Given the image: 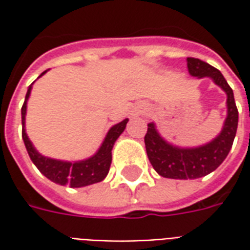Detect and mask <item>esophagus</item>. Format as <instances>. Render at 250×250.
Listing matches in <instances>:
<instances>
[{
	"instance_id": "34e87169",
	"label": "esophagus",
	"mask_w": 250,
	"mask_h": 250,
	"mask_svg": "<svg viewBox=\"0 0 250 250\" xmlns=\"http://www.w3.org/2000/svg\"><path fill=\"white\" fill-rule=\"evenodd\" d=\"M142 111H143V108H142V107H139V109H138V114H139V112H142Z\"/></svg>"
}]
</instances>
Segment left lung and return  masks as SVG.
<instances>
[{"label": "left lung", "mask_w": 250, "mask_h": 250, "mask_svg": "<svg viewBox=\"0 0 250 250\" xmlns=\"http://www.w3.org/2000/svg\"><path fill=\"white\" fill-rule=\"evenodd\" d=\"M188 68L191 76L211 77L228 95V116L221 134L214 141L195 148H179L163 141L150 123L145 135L147 157L159 175L173 179H195L208 175L225 161L230 151L238 125V109L233 89L217 68L199 59L188 57Z\"/></svg>", "instance_id": "left-lung-1"}]
</instances>
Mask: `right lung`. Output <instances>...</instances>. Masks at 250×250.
<instances>
[{
	"mask_svg": "<svg viewBox=\"0 0 250 250\" xmlns=\"http://www.w3.org/2000/svg\"><path fill=\"white\" fill-rule=\"evenodd\" d=\"M45 72H42L40 76H42ZM30 89H32V87L28 88L25 102L22 104V108H21V115H22V139H24L26 151L29 154L32 162L36 165V167L39 168L46 178L51 179L52 182L59 185H68L71 188H83V186H88V185L103 181L105 178V175L108 174L111 161H112L111 150H112L116 139L125 131L128 119H125L123 122L115 125L114 127H111L108 134L105 136V139H104L103 145L99 148V151L93 157L88 158L85 161L71 163L42 157L41 154L36 151V148L33 147L32 142L29 141V138L25 132L26 102H28V98L30 95Z\"/></svg>",
	"mask_w": 250,
	"mask_h": 250,
	"instance_id": "obj_1",
	"label": "right lung"
}]
</instances>
